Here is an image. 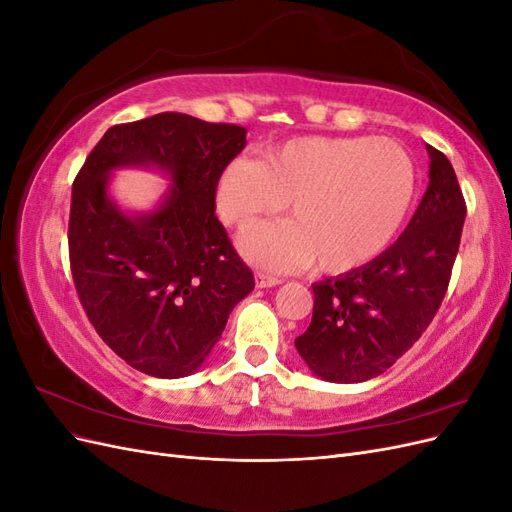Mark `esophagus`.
Here are the masks:
<instances>
[{
	"mask_svg": "<svg viewBox=\"0 0 512 512\" xmlns=\"http://www.w3.org/2000/svg\"><path fill=\"white\" fill-rule=\"evenodd\" d=\"M277 284H282L280 277L269 275L265 271H256V286L258 288H271V286H277Z\"/></svg>",
	"mask_w": 512,
	"mask_h": 512,
	"instance_id": "obj_1",
	"label": "esophagus"
}]
</instances>
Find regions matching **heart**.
<instances>
[{
	"mask_svg": "<svg viewBox=\"0 0 512 512\" xmlns=\"http://www.w3.org/2000/svg\"><path fill=\"white\" fill-rule=\"evenodd\" d=\"M418 175L404 145L369 136H303L265 153L262 162L235 158L218 179L222 220L247 230L243 252L269 269L309 267L346 273L380 256L404 226Z\"/></svg>",
	"mask_w": 512,
	"mask_h": 512,
	"instance_id": "1",
	"label": "heart"
}]
</instances>
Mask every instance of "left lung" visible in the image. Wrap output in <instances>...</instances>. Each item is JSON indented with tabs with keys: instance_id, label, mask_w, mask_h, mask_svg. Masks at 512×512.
<instances>
[{
	"instance_id": "left-lung-1",
	"label": "left lung",
	"mask_w": 512,
	"mask_h": 512,
	"mask_svg": "<svg viewBox=\"0 0 512 512\" xmlns=\"http://www.w3.org/2000/svg\"><path fill=\"white\" fill-rule=\"evenodd\" d=\"M427 151L429 188L404 235L365 267L312 284V322L294 346L324 380L380 376L438 314L468 209L453 164L431 145Z\"/></svg>"
}]
</instances>
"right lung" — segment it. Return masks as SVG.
I'll use <instances>...</instances> for the list:
<instances>
[{"label":"right lung","instance_id":"1","mask_svg":"<svg viewBox=\"0 0 512 512\" xmlns=\"http://www.w3.org/2000/svg\"><path fill=\"white\" fill-rule=\"evenodd\" d=\"M245 128L160 113L108 128L72 183L68 252L89 322L130 367L156 378L196 371L254 273L215 215L224 166ZM158 165L176 185L163 207L130 219L105 196L113 167Z\"/></svg>","mask_w":512,"mask_h":512}]
</instances>
